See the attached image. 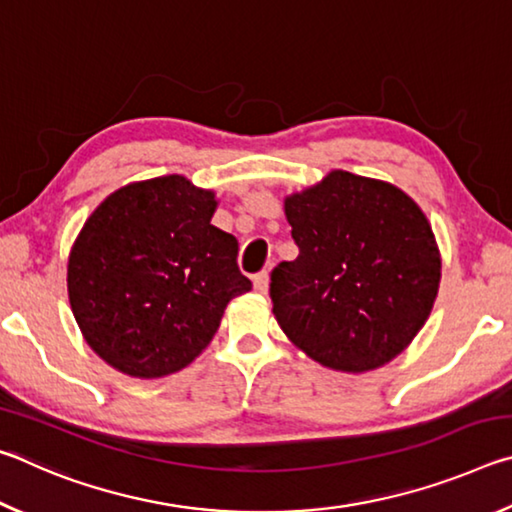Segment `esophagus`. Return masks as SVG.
<instances>
[{
  "mask_svg": "<svg viewBox=\"0 0 512 512\" xmlns=\"http://www.w3.org/2000/svg\"><path fill=\"white\" fill-rule=\"evenodd\" d=\"M253 287H255V291L259 293V296H266V293H268V273L266 271L257 273L253 277Z\"/></svg>",
  "mask_w": 512,
  "mask_h": 512,
  "instance_id": "esophagus-1",
  "label": "esophagus"
}]
</instances>
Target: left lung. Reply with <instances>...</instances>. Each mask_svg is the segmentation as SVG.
Masks as SVG:
<instances>
[{"mask_svg":"<svg viewBox=\"0 0 512 512\" xmlns=\"http://www.w3.org/2000/svg\"><path fill=\"white\" fill-rule=\"evenodd\" d=\"M300 255L271 273L277 325L320 366L368 372L409 348L433 309L440 250L420 205L334 169L284 198Z\"/></svg>","mask_w":512,"mask_h":512,"instance_id":"1","label":"left lung"}]
</instances>
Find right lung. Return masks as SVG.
<instances>
[{"label":"right lung","instance_id":"right-lung-1","mask_svg":"<svg viewBox=\"0 0 512 512\" xmlns=\"http://www.w3.org/2000/svg\"><path fill=\"white\" fill-rule=\"evenodd\" d=\"M212 189L178 173L119 187L94 210L67 262L83 339L119 372L158 379L189 366L232 298L253 289L237 239L212 225Z\"/></svg>","mask_w":512,"mask_h":512}]
</instances>
